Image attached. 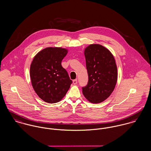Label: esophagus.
Wrapping results in <instances>:
<instances>
[{"mask_svg": "<svg viewBox=\"0 0 151 151\" xmlns=\"http://www.w3.org/2000/svg\"><path fill=\"white\" fill-rule=\"evenodd\" d=\"M73 83L74 84H76L78 83V80H77V79L73 80Z\"/></svg>", "mask_w": 151, "mask_h": 151, "instance_id": "esophagus-1", "label": "esophagus"}]
</instances>
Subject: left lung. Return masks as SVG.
I'll return each instance as SVG.
<instances>
[{"mask_svg":"<svg viewBox=\"0 0 151 151\" xmlns=\"http://www.w3.org/2000/svg\"><path fill=\"white\" fill-rule=\"evenodd\" d=\"M88 84L82 88L84 97L93 104L106 100L114 91L117 81V67L114 56L106 47L91 44L84 49Z\"/></svg>","mask_w":151,"mask_h":151,"instance_id":"obj_1","label":"left lung"}]
</instances>
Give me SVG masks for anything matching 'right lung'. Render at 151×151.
<instances>
[{
	"mask_svg": "<svg viewBox=\"0 0 151 151\" xmlns=\"http://www.w3.org/2000/svg\"><path fill=\"white\" fill-rule=\"evenodd\" d=\"M68 50L48 47L40 51L30 65V76L35 92L44 101L55 104L60 101L70 88L72 81L61 61Z\"/></svg>",
	"mask_w": 151,
	"mask_h": 151,
	"instance_id": "obj_1",
	"label": "right lung"
}]
</instances>
